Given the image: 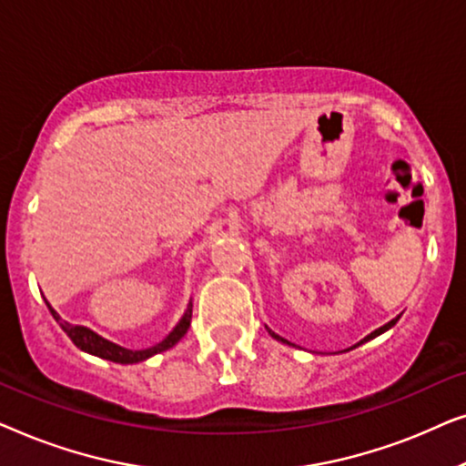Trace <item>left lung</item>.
Here are the masks:
<instances>
[{
	"label": "left lung",
	"mask_w": 466,
	"mask_h": 466,
	"mask_svg": "<svg viewBox=\"0 0 466 466\" xmlns=\"http://www.w3.org/2000/svg\"><path fill=\"white\" fill-rule=\"evenodd\" d=\"M397 320H399V318H394V320H390V322H388V324H384V327H380L378 330H373V333L371 335H367L365 337V339H362L360 343H365V341H369V339H373V337H378V335H381V333H384V330H388V329H390V327H394V324H397ZM269 333H271V330H269ZM273 337H276V339H279V341H284V343H289V341H286V339H282V337H279V335H276V333H271Z\"/></svg>",
	"instance_id": "1"
}]
</instances>
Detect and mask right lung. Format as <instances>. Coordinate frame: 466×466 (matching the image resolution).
Here are the masks:
<instances>
[{
	"label": "right lung",
	"mask_w": 466,
	"mask_h": 466,
	"mask_svg": "<svg viewBox=\"0 0 466 466\" xmlns=\"http://www.w3.org/2000/svg\"><path fill=\"white\" fill-rule=\"evenodd\" d=\"M48 309H50V314H53L55 320L59 322V327L66 330L69 339H72L80 350H85V352H88V354L99 356V359H106V360H112V362H120V365H133V362H142L146 359H150V356H155L158 352H165V350H169L171 346H176V343L184 337V333H187V330H188L190 318H193V305H188L187 314L182 316V320L177 322V327L171 330V333L165 337L161 343H157V346L146 348V350H127V348L116 346V343L104 339V337H99L97 333H93L91 329L76 327V324H69L66 320H61V316L56 314V311L50 308V305H48Z\"/></svg>",
	"instance_id": "1"
}]
</instances>
